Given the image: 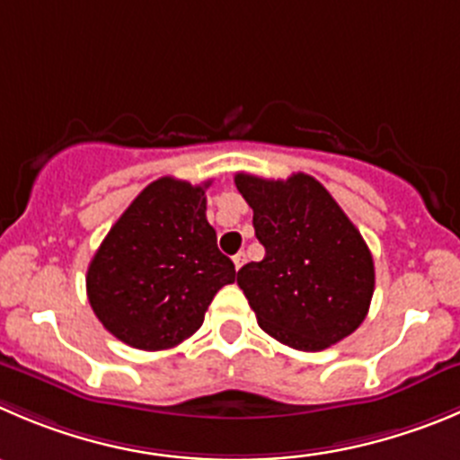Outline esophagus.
<instances>
[{"label":"esophagus","instance_id":"34e87169","mask_svg":"<svg viewBox=\"0 0 460 460\" xmlns=\"http://www.w3.org/2000/svg\"><path fill=\"white\" fill-rule=\"evenodd\" d=\"M233 261H234V269H242L243 266V261H246V255H243V252H237V255L233 257Z\"/></svg>","mask_w":460,"mask_h":460}]
</instances>
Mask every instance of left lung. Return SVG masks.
<instances>
[{
  "label": "left lung",
  "instance_id": "8db88e82",
  "mask_svg": "<svg viewBox=\"0 0 460 460\" xmlns=\"http://www.w3.org/2000/svg\"><path fill=\"white\" fill-rule=\"evenodd\" d=\"M234 185L266 251L237 273L261 330L305 352L352 334L373 300L375 264L330 191L307 173L287 181L237 173Z\"/></svg>",
  "mask_w": 460,
  "mask_h": 460
}]
</instances>
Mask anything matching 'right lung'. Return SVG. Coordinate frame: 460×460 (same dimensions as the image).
I'll return each instance as SVG.
<instances>
[{
  "label": "right lung",
  "instance_id": "1",
  "mask_svg": "<svg viewBox=\"0 0 460 460\" xmlns=\"http://www.w3.org/2000/svg\"><path fill=\"white\" fill-rule=\"evenodd\" d=\"M203 185L157 178L117 218L87 266V300L102 325L137 349L176 348L203 325L234 264L217 248Z\"/></svg>",
  "mask_w": 460,
  "mask_h": 460
}]
</instances>
